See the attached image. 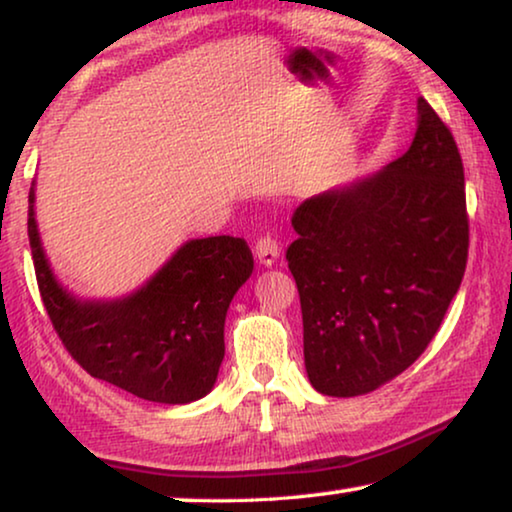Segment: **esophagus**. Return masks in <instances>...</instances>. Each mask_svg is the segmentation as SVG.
Returning a JSON list of instances; mask_svg holds the SVG:
<instances>
[{
    "label": "esophagus",
    "instance_id": "obj_1",
    "mask_svg": "<svg viewBox=\"0 0 512 512\" xmlns=\"http://www.w3.org/2000/svg\"><path fill=\"white\" fill-rule=\"evenodd\" d=\"M254 251H256L258 263L265 265V268H272L279 258V244L277 240H272V237H261V240L256 242Z\"/></svg>",
    "mask_w": 512,
    "mask_h": 512
}]
</instances>
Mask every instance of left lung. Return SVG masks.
Segmentation results:
<instances>
[{"mask_svg": "<svg viewBox=\"0 0 512 512\" xmlns=\"http://www.w3.org/2000/svg\"><path fill=\"white\" fill-rule=\"evenodd\" d=\"M291 226L312 387L338 398L375 391L419 359L464 279L466 188L452 132L419 97L410 149L307 198Z\"/></svg>", "mask_w": 512, "mask_h": 512, "instance_id": "1", "label": "left lung"}]
</instances>
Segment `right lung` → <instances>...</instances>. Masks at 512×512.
I'll return each instance as SVG.
<instances>
[{
	"instance_id": "right-lung-1",
	"label": "right lung",
	"mask_w": 512,
	"mask_h": 512,
	"mask_svg": "<svg viewBox=\"0 0 512 512\" xmlns=\"http://www.w3.org/2000/svg\"><path fill=\"white\" fill-rule=\"evenodd\" d=\"M37 188L27 235L41 298L67 352L97 380L165 405L200 401L214 389L226 345L230 300L254 272L242 237L188 240L121 298H79L55 277L41 244Z\"/></svg>"
}]
</instances>
